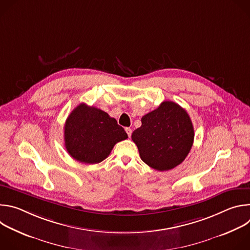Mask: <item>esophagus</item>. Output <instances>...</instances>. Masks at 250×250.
Returning a JSON list of instances; mask_svg holds the SVG:
<instances>
[{"label": "esophagus", "instance_id": "esophagus-1", "mask_svg": "<svg viewBox=\"0 0 250 250\" xmlns=\"http://www.w3.org/2000/svg\"><path fill=\"white\" fill-rule=\"evenodd\" d=\"M125 131H126V133H127L128 137H130V136H131V132H132L131 128H129V127H126V128H125Z\"/></svg>", "mask_w": 250, "mask_h": 250}]
</instances>
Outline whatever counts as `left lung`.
<instances>
[{"label":"left lung","mask_w":250,"mask_h":250,"mask_svg":"<svg viewBox=\"0 0 250 250\" xmlns=\"http://www.w3.org/2000/svg\"><path fill=\"white\" fill-rule=\"evenodd\" d=\"M131 139L141 160L158 171H167L181 164L194 141V127L188 113L178 104L165 101L141 118Z\"/></svg>","instance_id":"obj_1"}]
</instances>
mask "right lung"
Wrapping results in <instances>:
<instances>
[{
    "label": "right lung",
    "mask_w": 250,
    "mask_h": 250,
    "mask_svg": "<svg viewBox=\"0 0 250 250\" xmlns=\"http://www.w3.org/2000/svg\"><path fill=\"white\" fill-rule=\"evenodd\" d=\"M127 138L124 127L105 112L82 103L71 112L64 125L65 147L70 156L86 163H100L117 142Z\"/></svg>",
    "instance_id": "right-lung-1"
}]
</instances>
